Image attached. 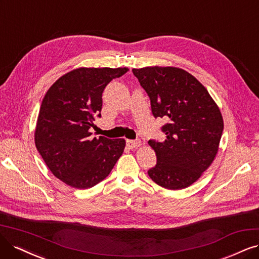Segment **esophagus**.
<instances>
[{"mask_svg":"<svg viewBox=\"0 0 259 259\" xmlns=\"http://www.w3.org/2000/svg\"><path fill=\"white\" fill-rule=\"evenodd\" d=\"M126 145L129 149H133V148H136L141 145V141L140 140H128L126 142Z\"/></svg>","mask_w":259,"mask_h":259,"instance_id":"34e87169","label":"esophagus"}]
</instances>
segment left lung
<instances>
[{"mask_svg":"<svg viewBox=\"0 0 259 259\" xmlns=\"http://www.w3.org/2000/svg\"><path fill=\"white\" fill-rule=\"evenodd\" d=\"M132 72L155 118L166 120L161 127L165 141H148L157 156L148 175L165 189H185L214 160L224 128L221 112L205 86L184 69L155 66Z\"/></svg>","mask_w":259,"mask_h":259,"instance_id":"1","label":"left lung"}]
</instances>
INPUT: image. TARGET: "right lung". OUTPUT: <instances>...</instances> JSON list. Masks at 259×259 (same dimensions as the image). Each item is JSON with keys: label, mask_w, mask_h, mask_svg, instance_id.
Masks as SVG:
<instances>
[{"label": "right lung", "mask_w": 259, "mask_h": 259, "mask_svg": "<svg viewBox=\"0 0 259 259\" xmlns=\"http://www.w3.org/2000/svg\"><path fill=\"white\" fill-rule=\"evenodd\" d=\"M128 68H79L64 74L47 92L38 115L35 144L52 174L76 189H89L107 177L126 142L93 138L101 117L102 93Z\"/></svg>", "instance_id": "1"}]
</instances>
